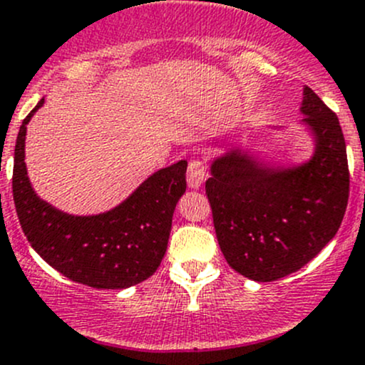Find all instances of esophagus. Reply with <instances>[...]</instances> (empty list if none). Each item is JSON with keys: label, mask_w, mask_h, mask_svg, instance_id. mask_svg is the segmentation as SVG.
Here are the masks:
<instances>
[{"label": "esophagus", "mask_w": 365, "mask_h": 365, "mask_svg": "<svg viewBox=\"0 0 365 365\" xmlns=\"http://www.w3.org/2000/svg\"><path fill=\"white\" fill-rule=\"evenodd\" d=\"M206 180V164L201 159H192L189 162V169H187V183L192 189L201 187Z\"/></svg>", "instance_id": "obj_1"}]
</instances>
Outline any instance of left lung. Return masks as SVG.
I'll return each mask as SVG.
<instances>
[{
  "mask_svg": "<svg viewBox=\"0 0 365 365\" xmlns=\"http://www.w3.org/2000/svg\"><path fill=\"white\" fill-rule=\"evenodd\" d=\"M302 113L316 153L297 169L261 168L231 152L206 180L220 251L231 268L257 282L300 270L339 231L349 196L346 143L337 114L304 88Z\"/></svg>",
  "mask_w": 365,
  "mask_h": 365,
  "instance_id": "left-lung-1",
  "label": "left lung"
}]
</instances>
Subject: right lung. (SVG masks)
<instances>
[{
    "instance_id": "right-lung-1",
    "label": "right lung",
    "mask_w": 365,
    "mask_h": 365,
    "mask_svg": "<svg viewBox=\"0 0 365 365\" xmlns=\"http://www.w3.org/2000/svg\"><path fill=\"white\" fill-rule=\"evenodd\" d=\"M42 104L43 98L24 118L14 155V203L26 238L54 270L81 284L97 289L139 284L153 275L168 249L173 212L187 189V162L157 171L111 212L67 215L36 196L26 173V125Z\"/></svg>"
}]
</instances>
